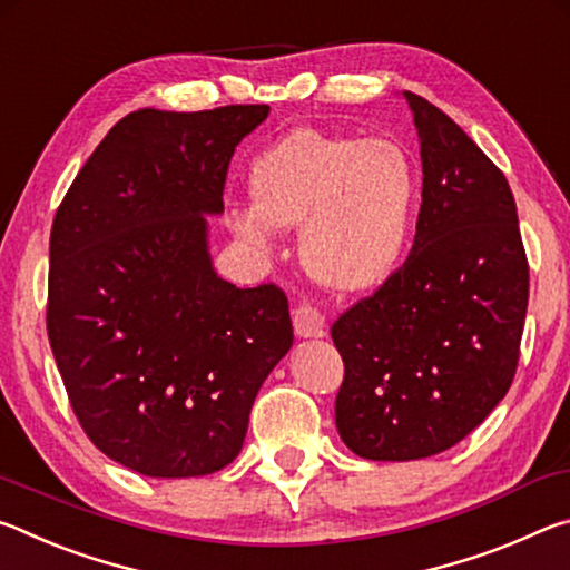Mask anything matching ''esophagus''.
Wrapping results in <instances>:
<instances>
[{
  "mask_svg": "<svg viewBox=\"0 0 570 570\" xmlns=\"http://www.w3.org/2000/svg\"><path fill=\"white\" fill-rule=\"evenodd\" d=\"M294 330L298 336H324V314L312 304H302L294 312Z\"/></svg>",
  "mask_w": 570,
  "mask_h": 570,
  "instance_id": "34e87169",
  "label": "esophagus"
}]
</instances>
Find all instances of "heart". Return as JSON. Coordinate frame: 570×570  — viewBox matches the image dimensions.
Instances as JSON below:
<instances>
[{"label":"heart","mask_w":570,"mask_h":570,"mask_svg":"<svg viewBox=\"0 0 570 570\" xmlns=\"http://www.w3.org/2000/svg\"><path fill=\"white\" fill-rule=\"evenodd\" d=\"M254 206L230 228L268 246L276 228L302 226V262L334 292H364L397 266L420 198L414 160L394 138L296 128L250 160Z\"/></svg>","instance_id":"1"}]
</instances>
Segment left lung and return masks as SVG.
Listing matches in <instances>:
<instances>
[{
	"label": "left lung",
	"instance_id": "8db88e82",
	"mask_svg": "<svg viewBox=\"0 0 570 570\" xmlns=\"http://www.w3.org/2000/svg\"><path fill=\"white\" fill-rule=\"evenodd\" d=\"M422 206L407 262L332 324L336 430L366 460H420L470 435L513 384L528 308L515 198L460 125L404 92Z\"/></svg>",
	"mask_w": 570,
	"mask_h": 570
}]
</instances>
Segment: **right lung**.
Masks as SVG:
<instances>
[{"instance_id": "right-lung-1", "label": "right lung", "mask_w": 570, "mask_h": 570, "mask_svg": "<svg viewBox=\"0 0 570 570\" xmlns=\"http://www.w3.org/2000/svg\"><path fill=\"white\" fill-rule=\"evenodd\" d=\"M268 105L142 108L77 173L50 234L47 336L85 435L148 478L210 475L240 452L250 404L292 350L282 286L216 276L206 214Z\"/></svg>"}]
</instances>
